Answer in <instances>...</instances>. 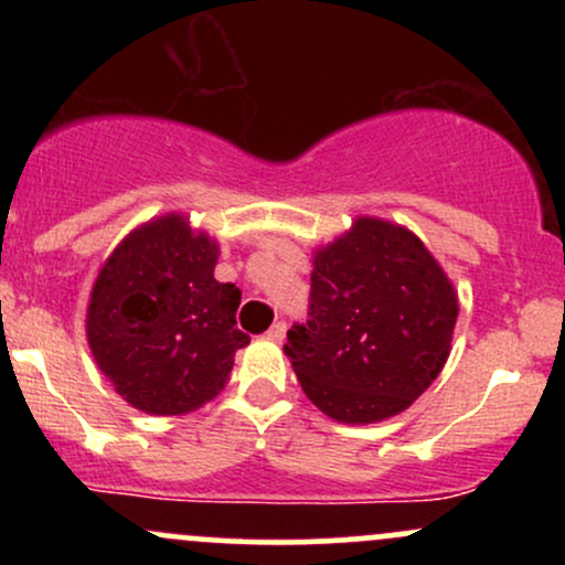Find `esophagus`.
I'll return each mask as SVG.
<instances>
[{
	"label": "esophagus",
	"instance_id": "esophagus-1",
	"mask_svg": "<svg viewBox=\"0 0 565 565\" xmlns=\"http://www.w3.org/2000/svg\"><path fill=\"white\" fill-rule=\"evenodd\" d=\"M268 337H270V340H274V342H281L284 337H287V323H284V321H276L274 327L268 329Z\"/></svg>",
	"mask_w": 565,
	"mask_h": 565
}]
</instances>
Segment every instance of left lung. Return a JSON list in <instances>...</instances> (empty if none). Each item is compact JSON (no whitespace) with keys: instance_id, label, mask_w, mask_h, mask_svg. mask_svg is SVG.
Returning <instances> with one entry per match:
<instances>
[{"instance_id":"8db88e82","label":"left lung","mask_w":565,"mask_h":565,"mask_svg":"<svg viewBox=\"0 0 565 565\" xmlns=\"http://www.w3.org/2000/svg\"><path fill=\"white\" fill-rule=\"evenodd\" d=\"M459 316L457 289L404 225L355 217L313 252L310 321L284 353L305 395L342 425L406 412L438 377Z\"/></svg>"}]
</instances>
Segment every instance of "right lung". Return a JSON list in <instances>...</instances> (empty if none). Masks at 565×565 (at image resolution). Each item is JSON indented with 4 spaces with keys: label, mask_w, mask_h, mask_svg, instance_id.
Returning <instances> with one entry per match:
<instances>
[{
    "label": "right lung",
    "mask_w": 565,
    "mask_h": 565,
    "mask_svg": "<svg viewBox=\"0 0 565 565\" xmlns=\"http://www.w3.org/2000/svg\"><path fill=\"white\" fill-rule=\"evenodd\" d=\"M220 244L183 212L129 231L103 263L87 302L97 369L129 406L188 414L223 391L238 348L242 291L220 284Z\"/></svg>",
    "instance_id": "obj_1"
}]
</instances>
